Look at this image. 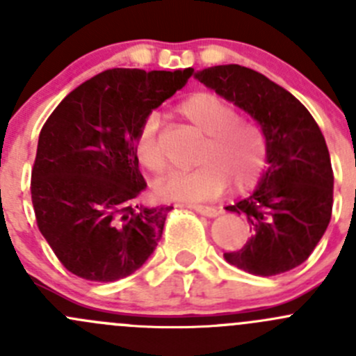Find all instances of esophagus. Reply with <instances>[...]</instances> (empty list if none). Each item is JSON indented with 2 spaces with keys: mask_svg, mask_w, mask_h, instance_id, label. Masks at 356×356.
Returning <instances> with one entry per match:
<instances>
[{
  "mask_svg": "<svg viewBox=\"0 0 356 356\" xmlns=\"http://www.w3.org/2000/svg\"><path fill=\"white\" fill-rule=\"evenodd\" d=\"M189 208H193V210L198 211V213L204 215V217H217L218 215V210L213 207H204V204H189Z\"/></svg>",
  "mask_w": 356,
  "mask_h": 356,
  "instance_id": "1",
  "label": "esophagus"
}]
</instances>
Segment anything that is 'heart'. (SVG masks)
Returning <instances> with one entry per match:
<instances>
[{
	"instance_id": "heart-1",
	"label": "heart",
	"mask_w": 356,
	"mask_h": 356,
	"mask_svg": "<svg viewBox=\"0 0 356 356\" xmlns=\"http://www.w3.org/2000/svg\"><path fill=\"white\" fill-rule=\"evenodd\" d=\"M193 127L204 134L198 168L172 172L156 184L163 200L203 201L217 198L231 182L236 191L251 189L267 165V145L260 127L251 118L236 115L231 102L210 91L195 92L179 105ZM136 160L146 170L160 174L167 156L158 141V117L148 115L132 141Z\"/></svg>"
}]
</instances>
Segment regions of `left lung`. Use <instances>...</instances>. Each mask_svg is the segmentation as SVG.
I'll return each mask as SVG.
<instances>
[{"instance_id":"8db88e82","label":"left lung","mask_w":356,"mask_h":356,"mask_svg":"<svg viewBox=\"0 0 356 356\" xmlns=\"http://www.w3.org/2000/svg\"><path fill=\"white\" fill-rule=\"evenodd\" d=\"M195 77L250 113L267 145L268 168L258 188L225 207L245 215L251 238L224 258L253 275L284 274L310 257L331 222L334 174L322 131L289 91L260 72L217 65Z\"/></svg>"}]
</instances>
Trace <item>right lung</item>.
Returning <instances> with one entry per match:
<instances>
[{
    "label": "right lung",
    "mask_w": 356,
    "mask_h": 356,
    "mask_svg": "<svg viewBox=\"0 0 356 356\" xmlns=\"http://www.w3.org/2000/svg\"><path fill=\"white\" fill-rule=\"evenodd\" d=\"M193 72L105 70L67 95L42 125L31 177L35 222L77 277L118 281L155 251L172 207L138 204L146 181L132 141Z\"/></svg>",
    "instance_id": "add662e5"
}]
</instances>
